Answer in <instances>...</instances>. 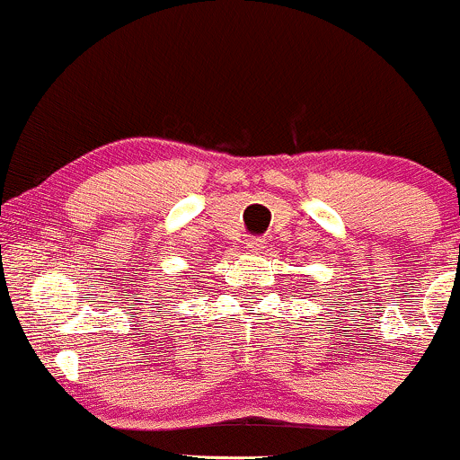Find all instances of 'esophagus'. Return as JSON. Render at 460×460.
<instances>
[{
    "label": "esophagus",
    "instance_id": "esophagus-1",
    "mask_svg": "<svg viewBox=\"0 0 460 460\" xmlns=\"http://www.w3.org/2000/svg\"><path fill=\"white\" fill-rule=\"evenodd\" d=\"M246 248L251 252H260V251H263V240H261V237H248Z\"/></svg>",
    "mask_w": 460,
    "mask_h": 460
}]
</instances>
